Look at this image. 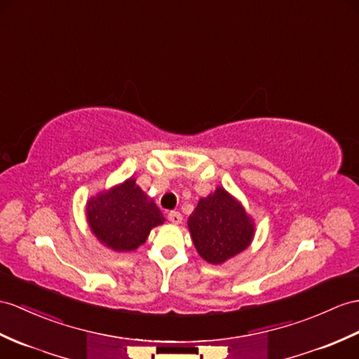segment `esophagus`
<instances>
[{"instance_id": "1", "label": "esophagus", "mask_w": 359, "mask_h": 359, "mask_svg": "<svg viewBox=\"0 0 359 359\" xmlns=\"http://www.w3.org/2000/svg\"><path fill=\"white\" fill-rule=\"evenodd\" d=\"M168 217L172 224H181V221H182V216L180 212H170L168 215Z\"/></svg>"}]
</instances>
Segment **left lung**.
Segmentation results:
<instances>
[{"label": "left lung", "instance_id": "left-lung-1", "mask_svg": "<svg viewBox=\"0 0 359 359\" xmlns=\"http://www.w3.org/2000/svg\"><path fill=\"white\" fill-rule=\"evenodd\" d=\"M187 224L199 256L216 265L245 250L255 234L245 210L222 187L199 199Z\"/></svg>", "mask_w": 359, "mask_h": 359}]
</instances>
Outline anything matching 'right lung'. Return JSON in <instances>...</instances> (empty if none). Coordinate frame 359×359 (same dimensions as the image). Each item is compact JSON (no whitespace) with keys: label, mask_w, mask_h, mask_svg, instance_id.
<instances>
[{"label":"right lung","mask_w":359,"mask_h":359,"mask_svg":"<svg viewBox=\"0 0 359 359\" xmlns=\"http://www.w3.org/2000/svg\"><path fill=\"white\" fill-rule=\"evenodd\" d=\"M86 219L95 238L118 252L143 245L154 226L164 222L160 208L133 178L91 198L86 204Z\"/></svg>","instance_id":"right-lung-1"}]
</instances>
